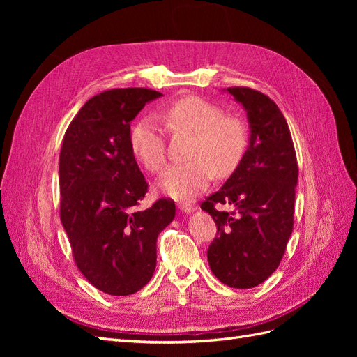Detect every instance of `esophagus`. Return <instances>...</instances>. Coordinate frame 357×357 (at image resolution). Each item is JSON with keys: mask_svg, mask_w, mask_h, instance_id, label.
I'll list each match as a JSON object with an SVG mask.
<instances>
[{"mask_svg": "<svg viewBox=\"0 0 357 357\" xmlns=\"http://www.w3.org/2000/svg\"><path fill=\"white\" fill-rule=\"evenodd\" d=\"M177 207H178V210H180L181 213H185V214H189V213H192L193 210H195V207H193V205L185 204V202H178Z\"/></svg>", "mask_w": 357, "mask_h": 357, "instance_id": "34e87169", "label": "esophagus"}]
</instances>
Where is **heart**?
I'll return each mask as SVG.
<instances>
[{
	"label": "heart",
	"instance_id": "obj_1",
	"mask_svg": "<svg viewBox=\"0 0 357 357\" xmlns=\"http://www.w3.org/2000/svg\"><path fill=\"white\" fill-rule=\"evenodd\" d=\"M171 131L193 134L190 162L169 167L158 181V190L172 199L188 201L207 189L214 172L232 174L240 165L247 146L245 128L238 117L223 114L220 107L199 98L183 96L164 110ZM129 144L138 162L159 172L165 165V138L155 117H143L132 126Z\"/></svg>",
	"mask_w": 357,
	"mask_h": 357
}]
</instances>
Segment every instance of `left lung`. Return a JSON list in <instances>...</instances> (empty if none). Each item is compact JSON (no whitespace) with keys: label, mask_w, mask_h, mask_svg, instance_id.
<instances>
[{"label":"left lung","mask_w":357,"mask_h":357,"mask_svg":"<svg viewBox=\"0 0 357 357\" xmlns=\"http://www.w3.org/2000/svg\"><path fill=\"white\" fill-rule=\"evenodd\" d=\"M225 91L247 112L250 137L240 165L201 204L218 226L207 257L223 284L252 289L275 271L294 229L296 153L286 119L271 98L250 88ZM218 203L233 211H218Z\"/></svg>","instance_id":"left-lung-1"}]
</instances>
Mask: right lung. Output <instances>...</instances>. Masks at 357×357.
<instances>
[{"instance_id":"add662e5","label":"right lung","mask_w":357,"mask_h":357,"mask_svg":"<svg viewBox=\"0 0 357 357\" xmlns=\"http://www.w3.org/2000/svg\"><path fill=\"white\" fill-rule=\"evenodd\" d=\"M162 96L144 88L92 96L70 123L59 156L61 222L88 282L113 296L143 289L156 268V241L176 215L174 201L135 207L147 192L129 144L131 122Z\"/></svg>"}]
</instances>
